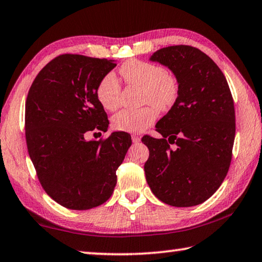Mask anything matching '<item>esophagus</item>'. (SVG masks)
I'll return each mask as SVG.
<instances>
[{
	"label": "esophagus",
	"mask_w": 262,
	"mask_h": 262,
	"mask_svg": "<svg viewBox=\"0 0 262 262\" xmlns=\"http://www.w3.org/2000/svg\"><path fill=\"white\" fill-rule=\"evenodd\" d=\"M132 141L134 142V143H139L140 142V136L137 134H132Z\"/></svg>",
	"instance_id": "esophagus-1"
}]
</instances>
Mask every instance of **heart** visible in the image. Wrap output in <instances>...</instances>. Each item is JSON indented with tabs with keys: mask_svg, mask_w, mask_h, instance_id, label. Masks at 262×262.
<instances>
[{
	"mask_svg": "<svg viewBox=\"0 0 262 262\" xmlns=\"http://www.w3.org/2000/svg\"><path fill=\"white\" fill-rule=\"evenodd\" d=\"M120 74L129 85L142 89L143 103H150L139 110H122L114 115L112 125L117 130L140 133L156 121L157 111H166L176 103L179 86L173 75L164 70L162 66L142 60H129L120 67ZM121 88L113 74L100 79L96 89L97 99L105 110H117L120 103Z\"/></svg>",
	"mask_w": 262,
	"mask_h": 262,
	"instance_id": "1",
	"label": "heart"
}]
</instances>
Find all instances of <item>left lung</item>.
Segmentation results:
<instances>
[{"instance_id":"1","label":"left lung","mask_w":262,"mask_h":262,"mask_svg":"<svg viewBox=\"0 0 262 262\" xmlns=\"http://www.w3.org/2000/svg\"><path fill=\"white\" fill-rule=\"evenodd\" d=\"M150 61L173 73L179 94L156 123L161 139L142 137L149 149L147 183L166 205H200L219 189L231 163L236 134L231 91L219 66L195 47H164Z\"/></svg>"}]
</instances>
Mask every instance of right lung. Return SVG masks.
I'll use <instances>...</instances> for the list:
<instances>
[{"mask_svg": "<svg viewBox=\"0 0 262 262\" xmlns=\"http://www.w3.org/2000/svg\"><path fill=\"white\" fill-rule=\"evenodd\" d=\"M115 66L114 60L62 54L39 72L29 90L30 158L45 192L68 209H91L108 200L117 185L115 172L132 145L125 132L99 141L84 137L91 130H107V114L96 89Z\"/></svg>", "mask_w": 262, "mask_h": 262, "instance_id": "obj_1", "label": "right lung"}]
</instances>
